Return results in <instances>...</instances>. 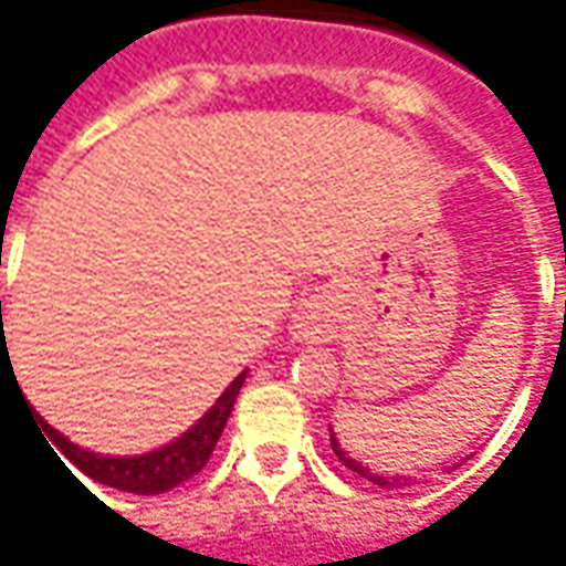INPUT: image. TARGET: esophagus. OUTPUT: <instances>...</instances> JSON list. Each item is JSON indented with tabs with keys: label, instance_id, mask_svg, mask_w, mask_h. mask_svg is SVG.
I'll return each mask as SVG.
<instances>
[{
	"label": "esophagus",
	"instance_id": "obj_1",
	"mask_svg": "<svg viewBox=\"0 0 566 566\" xmlns=\"http://www.w3.org/2000/svg\"><path fill=\"white\" fill-rule=\"evenodd\" d=\"M334 328H337V306H334V300L328 294H315V297L303 300L291 315L294 340L325 344V340L334 337Z\"/></svg>",
	"mask_w": 566,
	"mask_h": 566
}]
</instances>
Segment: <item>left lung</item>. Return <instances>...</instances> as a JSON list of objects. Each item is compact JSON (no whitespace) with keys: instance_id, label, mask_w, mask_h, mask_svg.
<instances>
[{"instance_id":"obj_1","label":"left lung","mask_w":566,"mask_h":566,"mask_svg":"<svg viewBox=\"0 0 566 566\" xmlns=\"http://www.w3.org/2000/svg\"><path fill=\"white\" fill-rule=\"evenodd\" d=\"M332 449H334V455L344 461L349 471H356V474L365 476V480H371V483H378V486H406V480H402L399 474H396V476L375 474L371 468H365L363 461H356L353 455H349V452H344V449H340V443H337V437H334V430H332Z\"/></svg>"}]
</instances>
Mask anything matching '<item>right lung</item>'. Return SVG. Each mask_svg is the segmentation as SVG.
Returning <instances> with one entry per match:
<instances>
[{"instance_id":"right-lung-1","label":"right lung","mask_w":566,"mask_h":566,"mask_svg":"<svg viewBox=\"0 0 566 566\" xmlns=\"http://www.w3.org/2000/svg\"><path fill=\"white\" fill-rule=\"evenodd\" d=\"M2 306V303H0ZM248 378V371H241L238 378L222 390L217 402L203 412V418L198 424L176 437L172 443L160 446V449H151V452H142V455H102V452H90V449H80L76 443H71L64 433H57L52 424L40 421V428L45 430V443L57 446L55 452L57 459H71V464H76L86 476H92L95 483H105V486H114V490H123V493H136V495H157L167 493L172 486H179L182 480L195 476L201 471L203 464L210 461L213 449H217V440L222 437V428L229 421L234 406V396L241 390V384ZM40 418V415H36Z\"/></svg>"}]
</instances>
